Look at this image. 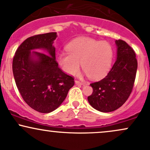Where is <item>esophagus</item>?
I'll return each instance as SVG.
<instances>
[{"instance_id": "1", "label": "esophagus", "mask_w": 150, "mask_h": 150, "mask_svg": "<svg viewBox=\"0 0 150 150\" xmlns=\"http://www.w3.org/2000/svg\"><path fill=\"white\" fill-rule=\"evenodd\" d=\"M75 84H76L77 85H85V83H83V82H80V81H78V80H75Z\"/></svg>"}]
</instances>
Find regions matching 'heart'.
<instances>
[{"instance_id":"1","label":"heart","mask_w":150,"mask_h":150,"mask_svg":"<svg viewBox=\"0 0 150 150\" xmlns=\"http://www.w3.org/2000/svg\"><path fill=\"white\" fill-rule=\"evenodd\" d=\"M66 49L68 52L58 53L56 60L62 70L68 75H77L80 63L85 75L92 80L103 78L111 69L113 51L108 42L80 37L70 42Z\"/></svg>"}]
</instances>
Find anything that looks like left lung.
<instances>
[{
	"instance_id": "8db88e82",
	"label": "left lung",
	"mask_w": 150,
	"mask_h": 150,
	"mask_svg": "<svg viewBox=\"0 0 150 150\" xmlns=\"http://www.w3.org/2000/svg\"><path fill=\"white\" fill-rule=\"evenodd\" d=\"M116 60L104 79L90 84L92 95L87 97L89 104L101 112H111L126 101L133 87L137 61L133 49L123 40L115 41Z\"/></svg>"
}]
</instances>
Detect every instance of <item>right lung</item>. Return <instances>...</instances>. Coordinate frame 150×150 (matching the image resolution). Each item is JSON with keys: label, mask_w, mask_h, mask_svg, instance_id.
Masks as SVG:
<instances>
[{"label": "right lung", "mask_w": 150, "mask_h": 150, "mask_svg": "<svg viewBox=\"0 0 150 150\" xmlns=\"http://www.w3.org/2000/svg\"><path fill=\"white\" fill-rule=\"evenodd\" d=\"M56 37V32H50L27 38L13 58V72L19 92L31 108L40 113L52 112L59 107L75 84L56 61L53 44Z\"/></svg>", "instance_id": "right-lung-1"}]
</instances>
